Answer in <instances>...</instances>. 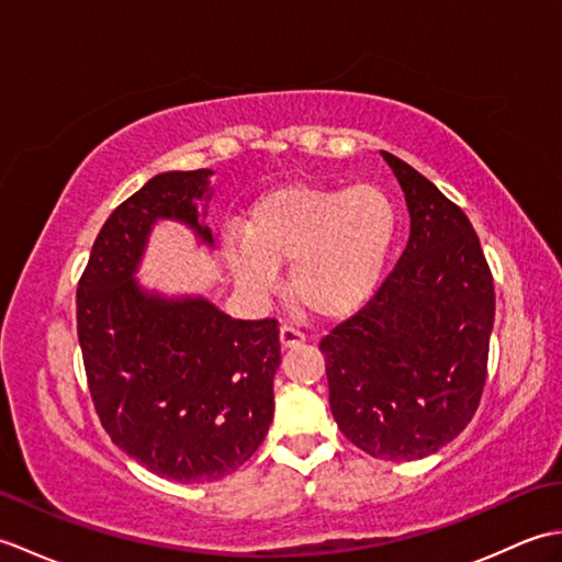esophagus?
<instances>
[{"label":"esophagus","mask_w":562,"mask_h":562,"mask_svg":"<svg viewBox=\"0 0 562 562\" xmlns=\"http://www.w3.org/2000/svg\"><path fill=\"white\" fill-rule=\"evenodd\" d=\"M304 333L300 330V328H294V326H288L284 324L282 328H280V342H282V348H296V345H302L304 342Z\"/></svg>","instance_id":"obj_1"}]
</instances>
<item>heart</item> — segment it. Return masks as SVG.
<instances>
[{"mask_svg": "<svg viewBox=\"0 0 562 562\" xmlns=\"http://www.w3.org/2000/svg\"><path fill=\"white\" fill-rule=\"evenodd\" d=\"M396 232V207L379 186H284L250 207L246 229L224 232V256L254 296L268 294L278 266L292 262L294 300L318 316H342L374 294Z\"/></svg>", "mask_w": 562, "mask_h": 562, "instance_id": "1", "label": "heart"}]
</instances>
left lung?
I'll return each instance as SVG.
<instances>
[{
    "mask_svg": "<svg viewBox=\"0 0 562 562\" xmlns=\"http://www.w3.org/2000/svg\"><path fill=\"white\" fill-rule=\"evenodd\" d=\"M411 212V236L372 300L321 338L340 432L374 459L413 461L479 411L495 288L479 234L413 166L381 151Z\"/></svg>",
    "mask_w": 562,
    "mask_h": 562,
    "instance_id": "8db88e82",
    "label": "left lung"
}]
</instances>
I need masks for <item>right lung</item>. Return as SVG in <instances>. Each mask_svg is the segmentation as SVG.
<instances>
[{
    "instance_id": "1",
    "label": "right lung",
    "mask_w": 562,
    "mask_h": 562,
    "mask_svg": "<svg viewBox=\"0 0 562 562\" xmlns=\"http://www.w3.org/2000/svg\"><path fill=\"white\" fill-rule=\"evenodd\" d=\"M210 169L154 176L117 205L77 288V336L93 408L111 439L151 473L220 481L246 463L272 423L280 367L274 318L238 321L207 300H164L133 278L157 220L198 224Z\"/></svg>"
}]
</instances>
